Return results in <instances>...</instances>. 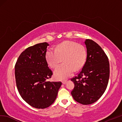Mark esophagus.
Instances as JSON below:
<instances>
[{"mask_svg": "<svg viewBox=\"0 0 122 122\" xmlns=\"http://www.w3.org/2000/svg\"><path fill=\"white\" fill-rule=\"evenodd\" d=\"M66 82H67L66 81H62V84H66Z\"/></svg>", "mask_w": 122, "mask_h": 122, "instance_id": "1", "label": "esophagus"}]
</instances>
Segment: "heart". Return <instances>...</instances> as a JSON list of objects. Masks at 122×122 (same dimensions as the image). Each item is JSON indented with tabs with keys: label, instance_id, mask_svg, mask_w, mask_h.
Wrapping results in <instances>:
<instances>
[{
	"label": "heart",
	"instance_id": "1",
	"mask_svg": "<svg viewBox=\"0 0 122 122\" xmlns=\"http://www.w3.org/2000/svg\"><path fill=\"white\" fill-rule=\"evenodd\" d=\"M46 58L48 65L52 68L56 67L63 59L64 64L58 66L54 71L56 78L62 80L71 76L74 70L78 71L84 66L86 51L82 45L66 41L58 45L55 50L48 49Z\"/></svg>",
	"mask_w": 122,
	"mask_h": 122
}]
</instances>
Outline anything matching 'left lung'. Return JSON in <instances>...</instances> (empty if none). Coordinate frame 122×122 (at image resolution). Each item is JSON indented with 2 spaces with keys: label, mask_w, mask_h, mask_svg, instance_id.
I'll use <instances>...</instances> for the list:
<instances>
[{
  "label": "left lung",
  "mask_w": 122,
  "mask_h": 122,
  "mask_svg": "<svg viewBox=\"0 0 122 122\" xmlns=\"http://www.w3.org/2000/svg\"><path fill=\"white\" fill-rule=\"evenodd\" d=\"M85 63L78 75L71 79L74 88L71 92L74 99L84 105L97 101L105 92L108 84L110 65L107 56L101 47L91 39H86Z\"/></svg>",
  "instance_id": "obj_1"
}]
</instances>
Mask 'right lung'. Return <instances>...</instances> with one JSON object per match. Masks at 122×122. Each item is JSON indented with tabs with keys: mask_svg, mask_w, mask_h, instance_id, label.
Segmentation results:
<instances>
[{
	"mask_svg": "<svg viewBox=\"0 0 122 122\" xmlns=\"http://www.w3.org/2000/svg\"><path fill=\"white\" fill-rule=\"evenodd\" d=\"M49 44L42 42L29 47L20 55L15 65L16 84L26 102L37 109H45L54 102L61 81H49L52 72L46 58Z\"/></svg>",
	"mask_w": 122,
	"mask_h": 122,
	"instance_id": "1",
	"label": "right lung"
}]
</instances>
